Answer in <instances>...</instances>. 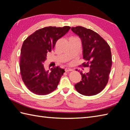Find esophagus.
Returning <instances> with one entry per match:
<instances>
[{"label": "esophagus", "instance_id": "34e87169", "mask_svg": "<svg viewBox=\"0 0 130 130\" xmlns=\"http://www.w3.org/2000/svg\"><path fill=\"white\" fill-rule=\"evenodd\" d=\"M73 69H70V68H65V71L66 72H70V71H72Z\"/></svg>", "mask_w": 130, "mask_h": 130}]
</instances>
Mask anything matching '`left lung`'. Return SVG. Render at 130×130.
I'll return each mask as SVG.
<instances>
[{
	"label": "left lung",
	"mask_w": 130,
	"mask_h": 130,
	"mask_svg": "<svg viewBox=\"0 0 130 130\" xmlns=\"http://www.w3.org/2000/svg\"><path fill=\"white\" fill-rule=\"evenodd\" d=\"M71 29L81 40L83 58L87 61L83 65L90 67L88 73L80 72L81 81L75 85V88L82 95H96L103 90L108 82L112 65L110 47L93 30L81 26L72 27Z\"/></svg>",
	"instance_id": "obj_1"
}]
</instances>
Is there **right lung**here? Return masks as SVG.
<instances>
[{
	"mask_svg": "<svg viewBox=\"0 0 130 130\" xmlns=\"http://www.w3.org/2000/svg\"><path fill=\"white\" fill-rule=\"evenodd\" d=\"M70 27H48L37 30L23 42L20 60V74L25 86L37 95H46L55 90L65 70L59 67L46 71L43 63L46 53L54 49L59 39Z\"/></svg>",
	"mask_w": 130,
	"mask_h": 130,
	"instance_id": "obj_1",
	"label": "right lung"
}]
</instances>
